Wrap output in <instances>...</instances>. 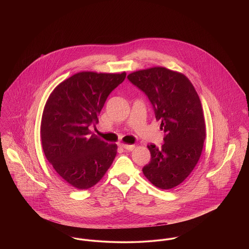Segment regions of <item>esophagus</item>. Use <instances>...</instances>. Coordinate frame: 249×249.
<instances>
[{
    "label": "esophagus",
    "mask_w": 249,
    "mask_h": 249,
    "mask_svg": "<svg viewBox=\"0 0 249 249\" xmlns=\"http://www.w3.org/2000/svg\"><path fill=\"white\" fill-rule=\"evenodd\" d=\"M121 146H122L123 148L126 149V150H129V151H132V150L135 148V145H134V144H124V143H123Z\"/></svg>",
    "instance_id": "1"
}]
</instances>
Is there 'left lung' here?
<instances>
[{
	"mask_svg": "<svg viewBox=\"0 0 249 249\" xmlns=\"http://www.w3.org/2000/svg\"><path fill=\"white\" fill-rule=\"evenodd\" d=\"M148 98L164 129V143L148 144L150 161L142 173L154 186L173 189L192 173L201 155L206 136L199 97L182 73L153 67L127 75Z\"/></svg>",
	"mask_w": 249,
	"mask_h": 249,
	"instance_id": "obj_1",
	"label": "left lung"
}]
</instances>
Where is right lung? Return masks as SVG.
I'll list each match as a JSON object with an SVG mask.
<instances>
[{"label":"right lung","instance_id":"add662e5","mask_svg":"<svg viewBox=\"0 0 249 249\" xmlns=\"http://www.w3.org/2000/svg\"><path fill=\"white\" fill-rule=\"evenodd\" d=\"M125 76V71L77 72L57 85L46 103L40 129L45 156L76 189L96 185L117 154V144L90 136L89 126L99 123L108 96Z\"/></svg>","mask_w":249,"mask_h":249}]
</instances>
